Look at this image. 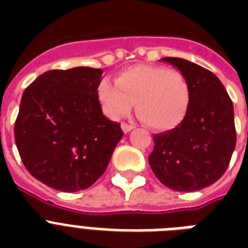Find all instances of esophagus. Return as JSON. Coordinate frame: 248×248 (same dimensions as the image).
<instances>
[{
    "mask_svg": "<svg viewBox=\"0 0 248 248\" xmlns=\"http://www.w3.org/2000/svg\"><path fill=\"white\" fill-rule=\"evenodd\" d=\"M121 127L124 130V132H130L134 128V124H126V122H122L121 124Z\"/></svg>",
    "mask_w": 248,
    "mask_h": 248,
    "instance_id": "esophagus-1",
    "label": "esophagus"
}]
</instances>
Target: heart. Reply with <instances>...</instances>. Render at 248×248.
Instances as JSON below:
<instances>
[{
  "label": "heart",
  "instance_id": "heart-1",
  "mask_svg": "<svg viewBox=\"0 0 248 248\" xmlns=\"http://www.w3.org/2000/svg\"><path fill=\"white\" fill-rule=\"evenodd\" d=\"M113 85L103 79L97 93L105 113L120 118L131 110L148 127L169 131L185 120L190 107V85L181 72L155 64H135L121 71Z\"/></svg>",
  "mask_w": 248,
  "mask_h": 248
}]
</instances>
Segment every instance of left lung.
I'll use <instances>...</instances> for the list:
<instances>
[{"mask_svg": "<svg viewBox=\"0 0 248 248\" xmlns=\"http://www.w3.org/2000/svg\"><path fill=\"white\" fill-rule=\"evenodd\" d=\"M186 77L190 107L171 131L153 136L149 165L158 180L177 192L214 184L227 171L235 148L233 103L212 72L180 58H163Z\"/></svg>", "mask_w": 248, "mask_h": 248, "instance_id": "8db88e82", "label": "left lung"}]
</instances>
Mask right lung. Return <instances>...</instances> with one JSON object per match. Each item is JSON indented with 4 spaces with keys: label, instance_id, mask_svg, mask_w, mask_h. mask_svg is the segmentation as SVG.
<instances>
[{
    "label": "right lung",
    "instance_id": "1",
    "mask_svg": "<svg viewBox=\"0 0 248 248\" xmlns=\"http://www.w3.org/2000/svg\"><path fill=\"white\" fill-rule=\"evenodd\" d=\"M101 69H52L23 93L14 135L21 162L62 192L83 190L104 173L124 131L101 112Z\"/></svg>",
    "mask_w": 248,
    "mask_h": 248
}]
</instances>
